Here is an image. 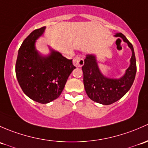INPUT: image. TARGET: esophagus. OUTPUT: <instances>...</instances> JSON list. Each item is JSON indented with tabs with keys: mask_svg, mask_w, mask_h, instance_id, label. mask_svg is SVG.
I'll return each mask as SVG.
<instances>
[{
	"mask_svg": "<svg viewBox=\"0 0 148 148\" xmlns=\"http://www.w3.org/2000/svg\"><path fill=\"white\" fill-rule=\"evenodd\" d=\"M73 62V65L76 67H81L84 64V60H83V58L80 56H77L76 57H75Z\"/></svg>",
	"mask_w": 148,
	"mask_h": 148,
	"instance_id": "obj_1",
	"label": "esophagus"
}]
</instances>
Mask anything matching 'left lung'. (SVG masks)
I'll use <instances>...</instances> for the list:
<instances>
[{
  "label": "left lung",
  "mask_w": 148,
  "mask_h": 148,
  "mask_svg": "<svg viewBox=\"0 0 148 148\" xmlns=\"http://www.w3.org/2000/svg\"><path fill=\"white\" fill-rule=\"evenodd\" d=\"M114 36L120 38L132 51L130 66L121 77L111 78L105 76L99 69L96 56L93 54L86 55L84 65L82 67L83 83L87 95L94 102L103 105H110L124 96L130 89L137 71L132 45L123 33H118Z\"/></svg>",
  "instance_id": "left-lung-1"
}]
</instances>
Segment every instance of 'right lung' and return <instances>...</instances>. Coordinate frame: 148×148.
<instances>
[{"mask_svg":"<svg viewBox=\"0 0 148 148\" xmlns=\"http://www.w3.org/2000/svg\"><path fill=\"white\" fill-rule=\"evenodd\" d=\"M45 28L33 30L24 40L18 50L16 64V77L22 90L30 99L42 104L60 96L75 68L72 60L50 46L48 56H42L37 51L36 40L43 35Z\"/></svg>","mask_w":148,"mask_h":148,"instance_id":"1","label":"right lung"}]
</instances>
